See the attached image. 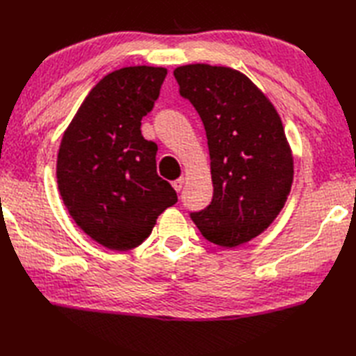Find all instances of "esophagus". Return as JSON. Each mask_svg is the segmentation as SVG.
<instances>
[{"instance_id":"1","label":"esophagus","mask_w":356,"mask_h":356,"mask_svg":"<svg viewBox=\"0 0 356 356\" xmlns=\"http://www.w3.org/2000/svg\"><path fill=\"white\" fill-rule=\"evenodd\" d=\"M172 186H173V188H175L177 192H179L181 188H183V186H184V178H178V179H175L172 183Z\"/></svg>"}]
</instances>
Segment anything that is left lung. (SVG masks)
<instances>
[{
  "label": "left lung",
  "instance_id": "left-lung-1",
  "mask_svg": "<svg viewBox=\"0 0 356 356\" xmlns=\"http://www.w3.org/2000/svg\"><path fill=\"white\" fill-rule=\"evenodd\" d=\"M207 134L213 200L192 213L207 241L236 248L279 216L294 179V156L277 109L241 71L191 64L173 71Z\"/></svg>",
  "mask_w": 356,
  "mask_h": 356
}]
</instances>
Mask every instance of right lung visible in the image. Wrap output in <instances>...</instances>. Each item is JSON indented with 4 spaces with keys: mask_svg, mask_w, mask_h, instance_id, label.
Instances as JSON below:
<instances>
[{
    "mask_svg": "<svg viewBox=\"0 0 356 356\" xmlns=\"http://www.w3.org/2000/svg\"><path fill=\"white\" fill-rule=\"evenodd\" d=\"M165 74V68L147 65L106 74L79 106L60 141V198L74 222L109 250L138 247L156 218L178 201L156 173V145L140 129Z\"/></svg>",
    "mask_w": 356,
    "mask_h": 356,
    "instance_id": "obj_1",
    "label": "right lung"
}]
</instances>
